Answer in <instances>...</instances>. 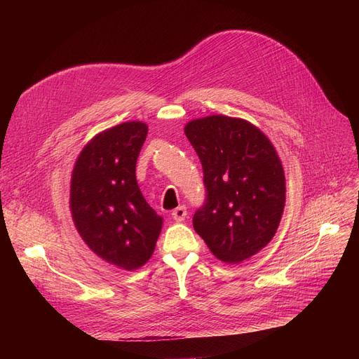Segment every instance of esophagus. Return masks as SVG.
Returning a JSON list of instances; mask_svg holds the SVG:
<instances>
[{
    "instance_id": "esophagus-1",
    "label": "esophagus",
    "mask_w": 359,
    "mask_h": 359,
    "mask_svg": "<svg viewBox=\"0 0 359 359\" xmlns=\"http://www.w3.org/2000/svg\"><path fill=\"white\" fill-rule=\"evenodd\" d=\"M186 215H187V211H186L184 206H179V208H176V210L172 212V217H173V219H175L176 222L184 221Z\"/></svg>"
}]
</instances>
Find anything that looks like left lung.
<instances>
[{"instance_id":"left-lung-1","label":"left lung","mask_w":359,"mask_h":359,"mask_svg":"<svg viewBox=\"0 0 359 359\" xmlns=\"http://www.w3.org/2000/svg\"><path fill=\"white\" fill-rule=\"evenodd\" d=\"M184 134L203 168L206 202L194 229L211 253L241 263L273 238L285 206V173L273 144L246 119L212 115Z\"/></svg>"}]
</instances>
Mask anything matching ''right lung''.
I'll list each match as a JSON object with an SVG mask.
<instances>
[{"mask_svg": "<svg viewBox=\"0 0 359 359\" xmlns=\"http://www.w3.org/2000/svg\"><path fill=\"white\" fill-rule=\"evenodd\" d=\"M148 126L123 122L93 137L75 160L69 210L79 234L100 259L135 271L153 256L163 217L137 183L135 165Z\"/></svg>", "mask_w": 359, "mask_h": 359, "instance_id": "right-lung-1", "label": "right lung"}]
</instances>
